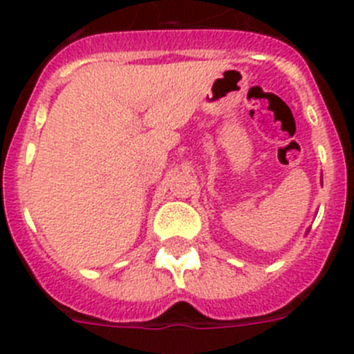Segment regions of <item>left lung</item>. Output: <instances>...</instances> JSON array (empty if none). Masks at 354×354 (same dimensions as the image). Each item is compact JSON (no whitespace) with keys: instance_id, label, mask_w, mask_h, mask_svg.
<instances>
[{"instance_id":"left-lung-1","label":"left lung","mask_w":354,"mask_h":354,"mask_svg":"<svg viewBox=\"0 0 354 354\" xmlns=\"http://www.w3.org/2000/svg\"><path fill=\"white\" fill-rule=\"evenodd\" d=\"M307 233H309V232H307Z\"/></svg>"}]
</instances>
